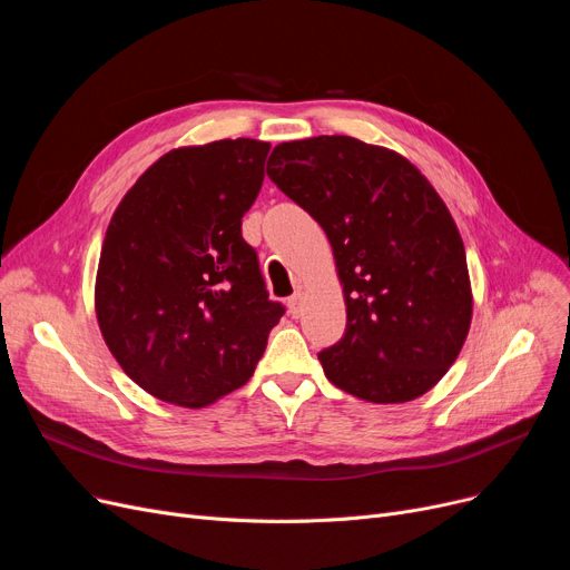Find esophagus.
I'll list each match as a JSON object with an SVG mask.
<instances>
[{
	"label": "esophagus",
	"mask_w": 570,
	"mask_h": 570,
	"mask_svg": "<svg viewBox=\"0 0 570 570\" xmlns=\"http://www.w3.org/2000/svg\"><path fill=\"white\" fill-rule=\"evenodd\" d=\"M288 312H291L293 318H297V316L303 314V293H293L288 297Z\"/></svg>",
	"instance_id": "1"
}]
</instances>
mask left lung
Listing matches in <instances>:
<instances>
[{
	"label": "left lung",
	"instance_id": "1",
	"mask_svg": "<svg viewBox=\"0 0 570 570\" xmlns=\"http://www.w3.org/2000/svg\"><path fill=\"white\" fill-rule=\"evenodd\" d=\"M267 177L333 245L346 331L318 353L325 376L376 404L428 393L471 323L466 254L439 194L397 153L351 136L282 142Z\"/></svg>",
	"mask_w": 570,
	"mask_h": 570
}]
</instances>
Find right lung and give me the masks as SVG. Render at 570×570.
Wrapping results in <instances>:
<instances>
[{"label":"right lung","mask_w":570,"mask_h":570,"mask_svg":"<svg viewBox=\"0 0 570 570\" xmlns=\"http://www.w3.org/2000/svg\"><path fill=\"white\" fill-rule=\"evenodd\" d=\"M269 145L179 147L117 205L97 275V318L122 370L164 402L205 406L245 385L284 316L243 237Z\"/></svg>","instance_id":"obj_1"}]
</instances>
